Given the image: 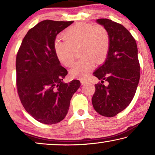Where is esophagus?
I'll return each mask as SVG.
<instances>
[{
	"label": "esophagus",
	"mask_w": 155,
	"mask_h": 155,
	"mask_svg": "<svg viewBox=\"0 0 155 155\" xmlns=\"http://www.w3.org/2000/svg\"><path fill=\"white\" fill-rule=\"evenodd\" d=\"M88 82V81L87 80H86V79H81V83L83 84V85H84V84H85V83H87Z\"/></svg>",
	"instance_id": "esophagus-1"
}]
</instances>
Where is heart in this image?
Masks as SVG:
<instances>
[{"mask_svg":"<svg viewBox=\"0 0 155 155\" xmlns=\"http://www.w3.org/2000/svg\"><path fill=\"white\" fill-rule=\"evenodd\" d=\"M65 41L56 40L54 50L60 62L70 67L75 61L74 50L80 46L82 57L70 70L74 78H84L94 68L95 61L101 64L106 58L110 44L109 35L103 26H94L89 23L78 22L64 31Z\"/></svg>","mask_w":155,"mask_h":155,"instance_id":"b5f03b06","label":"heart"}]
</instances>
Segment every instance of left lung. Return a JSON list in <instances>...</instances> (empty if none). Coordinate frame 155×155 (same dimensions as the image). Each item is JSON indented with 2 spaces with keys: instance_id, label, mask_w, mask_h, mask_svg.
<instances>
[{
  "instance_id": "left-lung-1",
  "label": "left lung",
  "mask_w": 155,
  "mask_h": 155,
  "mask_svg": "<svg viewBox=\"0 0 155 155\" xmlns=\"http://www.w3.org/2000/svg\"><path fill=\"white\" fill-rule=\"evenodd\" d=\"M96 22L108 31L110 44L104 64L93 73L101 83L95 84L92 104L100 115L114 117L127 108L137 90L140 78L137 46L124 26L106 18ZM104 80L108 85L102 84Z\"/></svg>"
}]
</instances>
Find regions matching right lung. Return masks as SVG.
<instances>
[{
    "mask_svg": "<svg viewBox=\"0 0 155 155\" xmlns=\"http://www.w3.org/2000/svg\"><path fill=\"white\" fill-rule=\"evenodd\" d=\"M73 21L43 20L28 31L16 56V85L23 107L45 124L64 119L70 100L81 86L78 80L64 83L68 71L54 50L56 37Z\"/></svg>",
    "mask_w": 155,
    "mask_h": 155,
    "instance_id": "1",
    "label": "right lung"
}]
</instances>
